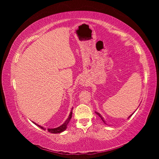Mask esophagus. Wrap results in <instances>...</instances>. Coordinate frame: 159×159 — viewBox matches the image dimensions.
Segmentation results:
<instances>
[{
  "label": "esophagus",
  "mask_w": 159,
  "mask_h": 159,
  "mask_svg": "<svg viewBox=\"0 0 159 159\" xmlns=\"http://www.w3.org/2000/svg\"><path fill=\"white\" fill-rule=\"evenodd\" d=\"M80 84L82 85V86H87L88 85V81H86L85 80H83V79H81V80H80Z\"/></svg>",
  "instance_id": "obj_1"
}]
</instances>
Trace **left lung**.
I'll return each instance as SVG.
<instances>
[{
	"label": "left lung",
	"instance_id": "8db88e82",
	"mask_svg": "<svg viewBox=\"0 0 159 159\" xmlns=\"http://www.w3.org/2000/svg\"><path fill=\"white\" fill-rule=\"evenodd\" d=\"M95 113H96V114H97V115H98V116H99V117H100L101 119H102V121H103V123H104L105 124H106V122H105V119H103V117L102 116V115H101L100 113H99L98 112H96V111H95ZM133 114H131V115H130V116H129V117H128V119H129V117H131L132 116V115H133Z\"/></svg>",
	"mask_w": 159,
	"mask_h": 159
}]
</instances>
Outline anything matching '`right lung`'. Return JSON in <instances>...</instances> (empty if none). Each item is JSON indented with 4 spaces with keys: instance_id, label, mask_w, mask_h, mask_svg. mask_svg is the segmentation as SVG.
Here are the masks:
<instances>
[{
    "instance_id": "obj_1",
    "label": "right lung",
    "mask_w": 159,
    "mask_h": 159,
    "mask_svg": "<svg viewBox=\"0 0 159 159\" xmlns=\"http://www.w3.org/2000/svg\"><path fill=\"white\" fill-rule=\"evenodd\" d=\"M72 110H73V107H72V109H71V112H70V115H69L68 118L66 120V121H65L63 124H62L61 125H60V126L58 127H56V128H53V129H50V128H48V129H47L49 133H54V134L60 133H61V132L64 131L65 130L67 129V125H68V124L69 123V122H70V119H71V116H72ZM32 122H33V121H32ZM33 123H34V124L38 126L40 128H41L42 129L44 130V131H46V129L45 127H42V126H40V125H39L36 124V123H34V122H33Z\"/></svg>"
}]
</instances>
